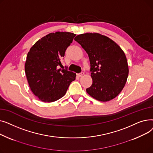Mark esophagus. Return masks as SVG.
Wrapping results in <instances>:
<instances>
[{"label": "esophagus", "mask_w": 153, "mask_h": 153, "mask_svg": "<svg viewBox=\"0 0 153 153\" xmlns=\"http://www.w3.org/2000/svg\"><path fill=\"white\" fill-rule=\"evenodd\" d=\"M77 76H78V77H82V76H83L84 75V72H81V73L77 74Z\"/></svg>", "instance_id": "34e87169"}]
</instances>
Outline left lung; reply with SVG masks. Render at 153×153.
Returning <instances> with one entry per match:
<instances>
[{
    "instance_id": "1",
    "label": "left lung",
    "mask_w": 153,
    "mask_h": 153,
    "mask_svg": "<svg viewBox=\"0 0 153 153\" xmlns=\"http://www.w3.org/2000/svg\"><path fill=\"white\" fill-rule=\"evenodd\" d=\"M75 41L89 55L92 85L86 92L100 102H108L121 92L129 72L125 53L114 41L97 33L77 35Z\"/></svg>"
}]
</instances>
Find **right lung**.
I'll use <instances>...</instances> for the list:
<instances>
[{
    "label": "right lung",
    "mask_w": 153,
    "mask_h": 153,
    "mask_svg": "<svg viewBox=\"0 0 153 153\" xmlns=\"http://www.w3.org/2000/svg\"><path fill=\"white\" fill-rule=\"evenodd\" d=\"M75 36L70 32L50 33L38 40L28 53L25 74L31 91L41 101L61 99L76 79L74 72L57 68Z\"/></svg>",
    "instance_id": "add662e5"
}]
</instances>
